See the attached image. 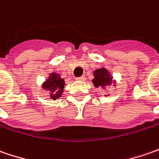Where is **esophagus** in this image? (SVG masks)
Listing matches in <instances>:
<instances>
[{
    "label": "esophagus",
    "mask_w": 159,
    "mask_h": 159,
    "mask_svg": "<svg viewBox=\"0 0 159 159\" xmlns=\"http://www.w3.org/2000/svg\"><path fill=\"white\" fill-rule=\"evenodd\" d=\"M75 79L78 80V81H84V80H85V76L82 75V76H79V77H76Z\"/></svg>",
    "instance_id": "1"
}]
</instances>
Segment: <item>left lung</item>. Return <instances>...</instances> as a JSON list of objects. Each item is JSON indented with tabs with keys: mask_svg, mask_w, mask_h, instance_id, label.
Listing matches in <instances>:
<instances>
[{
	"mask_svg": "<svg viewBox=\"0 0 159 159\" xmlns=\"http://www.w3.org/2000/svg\"><path fill=\"white\" fill-rule=\"evenodd\" d=\"M94 76L95 77L93 80V83L94 86L97 88H102L103 90H105L107 86H109L113 83L111 75L105 68L97 69L94 72Z\"/></svg>",
	"mask_w": 159,
	"mask_h": 159,
	"instance_id": "1",
	"label": "left lung"
}]
</instances>
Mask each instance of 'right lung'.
<instances>
[{
  "label": "right lung",
  "mask_w": 159,
  "mask_h": 159,
  "mask_svg": "<svg viewBox=\"0 0 159 159\" xmlns=\"http://www.w3.org/2000/svg\"><path fill=\"white\" fill-rule=\"evenodd\" d=\"M64 80L61 79L59 75L52 73L50 75L49 79L45 82L43 87L46 91H48L51 99L56 100L61 97L64 89Z\"/></svg>",
  "instance_id": "obj_1"
}]
</instances>
